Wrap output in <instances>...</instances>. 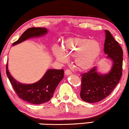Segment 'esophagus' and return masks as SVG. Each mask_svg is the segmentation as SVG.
<instances>
[{
	"label": "esophagus",
	"instance_id": "1",
	"mask_svg": "<svg viewBox=\"0 0 129 129\" xmlns=\"http://www.w3.org/2000/svg\"><path fill=\"white\" fill-rule=\"evenodd\" d=\"M64 74L66 75H69L72 74V72L69 69H66L64 71Z\"/></svg>",
	"mask_w": 129,
	"mask_h": 129
}]
</instances>
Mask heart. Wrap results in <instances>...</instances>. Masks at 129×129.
Returning a JSON list of instances; mask_svg holds the SVG:
<instances>
[{
    "mask_svg": "<svg viewBox=\"0 0 129 129\" xmlns=\"http://www.w3.org/2000/svg\"><path fill=\"white\" fill-rule=\"evenodd\" d=\"M53 54L58 61H67V56L75 57L77 67L87 71L95 64L101 54V44L98 41L83 37L69 38L64 42L63 50L53 48Z\"/></svg>",
    "mask_w": 129,
    "mask_h": 129,
    "instance_id": "obj_1",
    "label": "heart"
}]
</instances>
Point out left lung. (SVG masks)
Instances as JSON below:
<instances>
[{"label": "left lung", "mask_w": 129, "mask_h": 129, "mask_svg": "<svg viewBox=\"0 0 129 129\" xmlns=\"http://www.w3.org/2000/svg\"><path fill=\"white\" fill-rule=\"evenodd\" d=\"M104 51L113 65L107 74H100L96 67L81 74L80 96L86 102H99L108 96L120 80L122 72L123 51L109 31L106 30Z\"/></svg>", "instance_id": "obj_1"}]
</instances>
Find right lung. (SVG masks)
Here are the masks:
<instances>
[{
  "label": "right lung",
  "instance_id": "obj_1",
  "mask_svg": "<svg viewBox=\"0 0 129 129\" xmlns=\"http://www.w3.org/2000/svg\"><path fill=\"white\" fill-rule=\"evenodd\" d=\"M48 32L45 28H30L23 33L13 45H17L31 37H40ZM6 73L14 90L20 98L33 104H41L49 101L59 83L64 77L63 69H49L37 82L31 84L20 83L11 75L6 66Z\"/></svg>",
  "mask_w": 129,
  "mask_h": 129
}]
</instances>
